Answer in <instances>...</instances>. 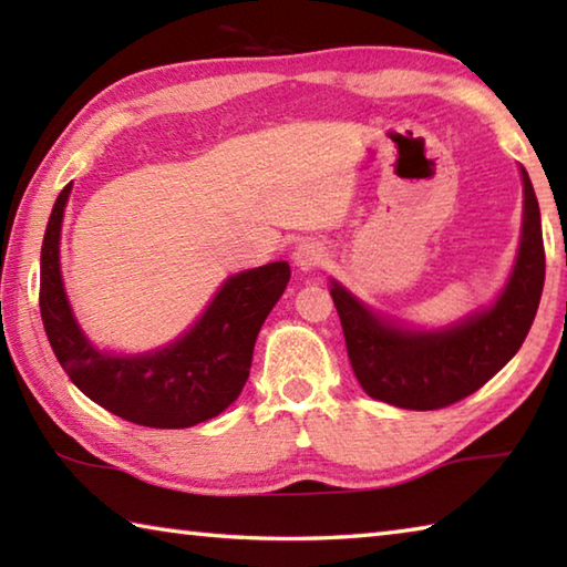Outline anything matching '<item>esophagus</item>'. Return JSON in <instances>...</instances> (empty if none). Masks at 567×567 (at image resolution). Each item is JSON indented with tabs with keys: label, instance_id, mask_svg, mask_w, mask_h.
<instances>
[{
	"label": "esophagus",
	"instance_id": "esophagus-1",
	"mask_svg": "<svg viewBox=\"0 0 567 567\" xmlns=\"http://www.w3.org/2000/svg\"><path fill=\"white\" fill-rule=\"evenodd\" d=\"M324 260H328V249L322 243H315V239H307L295 249V265L300 270H315V267H322Z\"/></svg>",
	"mask_w": 567,
	"mask_h": 567
}]
</instances>
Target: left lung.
Here are the masks:
<instances>
[{
    "label": "left lung",
    "instance_id": "8db88e82",
    "mask_svg": "<svg viewBox=\"0 0 567 567\" xmlns=\"http://www.w3.org/2000/svg\"><path fill=\"white\" fill-rule=\"evenodd\" d=\"M520 252L505 292L491 310L443 332L392 328L332 282L352 372L370 398L405 410H440L473 395L520 350L540 305L545 247L540 207L523 169Z\"/></svg>",
    "mask_w": 567,
    "mask_h": 567
}]
</instances>
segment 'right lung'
Here are the masks:
<instances>
[{
	"instance_id": "1",
	"label": "right lung",
	"mask_w": 567,
	"mask_h": 567,
	"mask_svg": "<svg viewBox=\"0 0 567 567\" xmlns=\"http://www.w3.org/2000/svg\"><path fill=\"white\" fill-rule=\"evenodd\" d=\"M72 182L56 197L42 243L40 310L56 360L84 395L134 425L177 430L223 412L243 392L255 340L290 282L270 262L229 277L185 338L140 358H110L76 328L60 275V229Z\"/></svg>"
}]
</instances>
